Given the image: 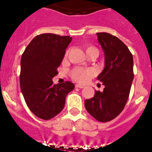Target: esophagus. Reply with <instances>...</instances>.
I'll list each match as a JSON object with an SVG mask.
<instances>
[{
    "instance_id": "34e87169",
    "label": "esophagus",
    "mask_w": 152,
    "mask_h": 152,
    "mask_svg": "<svg viewBox=\"0 0 152 152\" xmlns=\"http://www.w3.org/2000/svg\"><path fill=\"white\" fill-rule=\"evenodd\" d=\"M76 87L80 88V89H82V88L84 87V86H83V85H81V84H76Z\"/></svg>"
}]
</instances>
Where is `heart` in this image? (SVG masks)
<instances>
[{"label": "heart", "instance_id": "obj_1", "mask_svg": "<svg viewBox=\"0 0 152 152\" xmlns=\"http://www.w3.org/2000/svg\"><path fill=\"white\" fill-rule=\"evenodd\" d=\"M85 50H86V55H89L90 53H93L96 55V56L99 54V51L98 49L95 46L93 45H87L85 48ZM68 50L66 52L65 54V57L68 56ZM94 71L91 68H84L81 67H76L73 68L71 70L70 75L71 77L72 78L73 80L78 81L80 83H84L87 81L89 78L92 77L94 76Z\"/></svg>", "mask_w": 152, "mask_h": 152}]
</instances>
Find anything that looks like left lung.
Instances as JSON below:
<instances>
[{"label":"left lung","instance_id":"8db88e82","mask_svg":"<svg viewBox=\"0 0 152 152\" xmlns=\"http://www.w3.org/2000/svg\"><path fill=\"white\" fill-rule=\"evenodd\" d=\"M104 52L105 67L98 76L104 86L102 92L85 100L88 113L99 122L115 118L124 109L134 77L132 53L122 41L107 32L96 33Z\"/></svg>","mask_w":152,"mask_h":152}]
</instances>
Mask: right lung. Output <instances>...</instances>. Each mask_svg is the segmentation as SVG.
Returning a JSON list of instances; mask_svg holds the SVG:
<instances>
[{
  "instance_id": "obj_1",
  "label": "right lung",
  "mask_w": 152,
  "mask_h": 152,
  "mask_svg": "<svg viewBox=\"0 0 152 152\" xmlns=\"http://www.w3.org/2000/svg\"><path fill=\"white\" fill-rule=\"evenodd\" d=\"M71 40L69 36L39 34L21 56L20 87L26 105L41 119L50 120L59 114L66 96L75 87L70 81L54 84L52 80L58 73L57 69Z\"/></svg>"
}]
</instances>
